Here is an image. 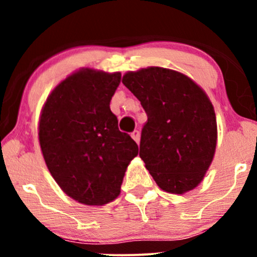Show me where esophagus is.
<instances>
[{
	"label": "esophagus",
	"instance_id": "34e87169",
	"mask_svg": "<svg viewBox=\"0 0 257 257\" xmlns=\"http://www.w3.org/2000/svg\"><path fill=\"white\" fill-rule=\"evenodd\" d=\"M132 138L133 140L135 141V143L139 144V141H140V132L139 131H134L132 133Z\"/></svg>",
	"mask_w": 257,
	"mask_h": 257
}]
</instances>
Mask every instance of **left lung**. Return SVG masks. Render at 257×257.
I'll list each match as a JSON object with an SVG mask.
<instances>
[{"label":"left lung","mask_w":257,"mask_h":257,"mask_svg":"<svg viewBox=\"0 0 257 257\" xmlns=\"http://www.w3.org/2000/svg\"><path fill=\"white\" fill-rule=\"evenodd\" d=\"M122 83L147 114L139 155L156 184L175 194L193 190L216 149V117L205 91L184 73L157 66L126 72Z\"/></svg>","instance_id":"1"}]
</instances>
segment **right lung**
I'll list each match as a JSON object with an SVG mask.
<instances>
[{
    "label": "right lung",
    "mask_w": 257,
    "mask_h": 257,
    "mask_svg": "<svg viewBox=\"0 0 257 257\" xmlns=\"http://www.w3.org/2000/svg\"><path fill=\"white\" fill-rule=\"evenodd\" d=\"M120 72L81 69L47 98L38 124L44 162L57 184L85 205L118 197L126 168L139 147L119 132L110 101Z\"/></svg>",
    "instance_id": "add662e5"
}]
</instances>
